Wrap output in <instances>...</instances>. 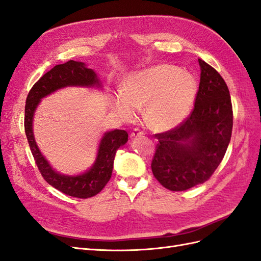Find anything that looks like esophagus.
<instances>
[{
  "label": "esophagus",
  "mask_w": 261,
  "mask_h": 261,
  "mask_svg": "<svg viewBox=\"0 0 261 261\" xmlns=\"http://www.w3.org/2000/svg\"><path fill=\"white\" fill-rule=\"evenodd\" d=\"M143 136H144V132L143 131H141L140 129H135V130L131 132L130 138L131 139H137L139 137H143Z\"/></svg>",
  "instance_id": "esophagus-1"
}]
</instances>
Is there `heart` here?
I'll return each instance as SVG.
<instances>
[{"label":"heart","instance_id":"obj_1","mask_svg":"<svg viewBox=\"0 0 261 261\" xmlns=\"http://www.w3.org/2000/svg\"><path fill=\"white\" fill-rule=\"evenodd\" d=\"M198 84L189 72L169 64H159L126 77L122 92L114 96V109L123 121L135 120L144 107L146 122L158 131L182 123L195 105Z\"/></svg>","mask_w":261,"mask_h":261}]
</instances>
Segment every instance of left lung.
<instances>
[{
	"instance_id": "obj_1",
	"label": "left lung",
	"mask_w": 261,
	"mask_h": 261,
	"mask_svg": "<svg viewBox=\"0 0 261 261\" xmlns=\"http://www.w3.org/2000/svg\"><path fill=\"white\" fill-rule=\"evenodd\" d=\"M200 84L190 116L177 128L156 135L154 177L172 191L206 181L224 158L232 136L233 109L223 77L199 59Z\"/></svg>"
}]
</instances>
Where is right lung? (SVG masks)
Listing matches in <instances>:
<instances>
[{
  "instance_id": "1",
  "label": "right lung",
  "mask_w": 261,
  "mask_h": 261,
  "mask_svg": "<svg viewBox=\"0 0 261 261\" xmlns=\"http://www.w3.org/2000/svg\"><path fill=\"white\" fill-rule=\"evenodd\" d=\"M95 87L101 88L102 84L97 74L88 69L84 62L70 60L58 64L37 82L29 92L25 106V133L42 177L49 185L65 195L86 199L97 195L109 181L114 168L116 152L128 142V133L124 130H111L101 137L97 155L93 165L77 175H64L50 165L42 155L34 137V116L42 98L65 87Z\"/></svg>"
}]
</instances>
